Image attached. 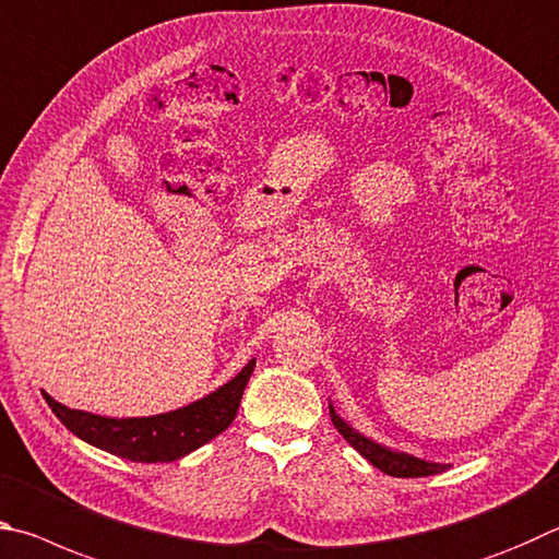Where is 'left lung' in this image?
Instances as JSON below:
<instances>
[{
  "label": "left lung",
  "instance_id": "left-lung-1",
  "mask_svg": "<svg viewBox=\"0 0 559 559\" xmlns=\"http://www.w3.org/2000/svg\"><path fill=\"white\" fill-rule=\"evenodd\" d=\"M329 415L331 423L344 435L346 442L356 449L360 456H366L370 464L378 466L380 472H385L388 476H397V478H417V476H432V474H442L449 468V464H435V462H425V459H417L413 454L405 452H393L383 444L373 442V439L364 437L360 432H356L354 427H348L344 419L336 415L334 405H329Z\"/></svg>",
  "mask_w": 559,
  "mask_h": 559
}]
</instances>
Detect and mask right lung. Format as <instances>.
<instances>
[{"mask_svg":"<svg viewBox=\"0 0 559 559\" xmlns=\"http://www.w3.org/2000/svg\"><path fill=\"white\" fill-rule=\"evenodd\" d=\"M254 370V358L245 366L230 383L205 395L195 403L186 405L174 413L154 415V417H100L83 409H71L56 403L51 395H46L48 407L53 415L71 429L83 442L93 444L103 452H110L130 462L156 464V462H174L191 454L193 449L211 442L213 437L230 427L238 415L242 390Z\"/></svg>","mask_w":559,"mask_h":559,"instance_id":"obj_1","label":"right lung"}]
</instances>
